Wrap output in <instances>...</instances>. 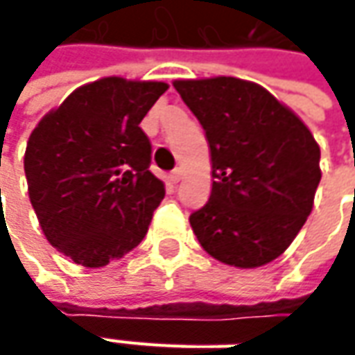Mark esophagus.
Instances as JSON below:
<instances>
[{
    "label": "esophagus",
    "instance_id": "obj_1",
    "mask_svg": "<svg viewBox=\"0 0 355 355\" xmlns=\"http://www.w3.org/2000/svg\"><path fill=\"white\" fill-rule=\"evenodd\" d=\"M182 175H184V173H182V170H180V168H178V170H173L170 173V182L171 184H178V182L182 180Z\"/></svg>",
    "mask_w": 355,
    "mask_h": 355
}]
</instances>
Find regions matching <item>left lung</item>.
<instances>
[{"instance_id": "8db88e82", "label": "left lung", "mask_w": 355, "mask_h": 355, "mask_svg": "<svg viewBox=\"0 0 355 355\" xmlns=\"http://www.w3.org/2000/svg\"><path fill=\"white\" fill-rule=\"evenodd\" d=\"M209 142V201L189 215L201 247L239 268L275 261L298 235L320 184V148L263 87L233 76L175 80Z\"/></svg>"}]
</instances>
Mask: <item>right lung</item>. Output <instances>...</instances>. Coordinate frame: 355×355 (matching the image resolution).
<instances>
[{
	"instance_id": "right-lung-1",
	"label": "right lung",
	"mask_w": 355,
	"mask_h": 355,
	"mask_svg": "<svg viewBox=\"0 0 355 355\" xmlns=\"http://www.w3.org/2000/svg\"><path fill=\"white\" fill-rule=\"evenodd\" d=\"M166 90V83L101 78L31 132L23 162L31 205L49 243L76 265H108L146 237L166 189L150 171L140 122Z\"/></svg>"
}]
</instances>
